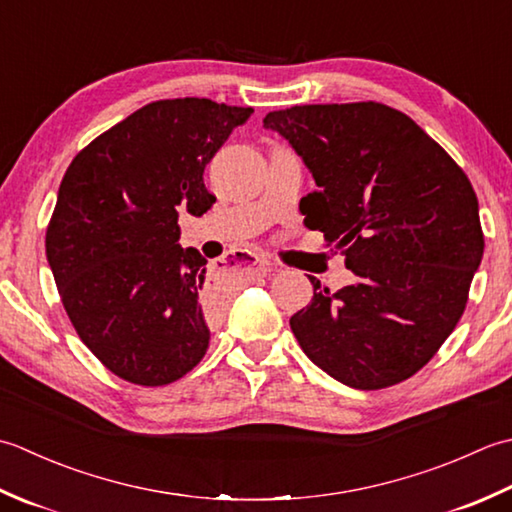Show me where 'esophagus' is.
I'll return each instance as SVG.
<instances>
[{"mask_svg": "<svg viewBox=\"0 0 512 512\" xmlns=\"http://www.w3.org/2000/svg\"><path fill=\"white\" fill-rule=\"evenodd\" d=\"M236 269L241 271H249V274H258V276H267L271 271L269 260L263 256H256V254H249V252H234L229 256Z\"/></svg>", "mask_w": 512, "mask_h": 512, "instance_id": "1", "label": "esophagus"}]
</instances>
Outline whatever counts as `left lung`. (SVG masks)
Masks as SVG:
<instances>
[{
	"label": "left lung",
	"mask_w": 512,
	"mask_h": 512,
	"mask_svg": "<svg viewBox=\"0 0 512 512\" xmlns=\"http://www.w3.org/2000/svg\"><path fill=\"white\" fill-rule=\"evenodd\" d=\"M314 176L305 225L344 256L353 285L314 298L289 325L307 358L347 387L398 384L462 318L484 256L479 205L460 165L400 110L375 101L269 112Z\"/></svg>",
	"instance_id": "8db88e82"
}]
</instances>
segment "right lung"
<instances>
[{"instance_id":"obj_1","label":"right lung","mask_w":512,"mask_h":512,"mask_svg":"<svg viewBox=\"0 0 512 512\" xmlns=\"http://www.w3.org/2000/svg\"><path fill=\"white\" fill-rule=\"evenodd\" d=\"M212 99H165L83 148L61 179L46 256L83 344L141 387L183 378L221 316L207 260L181 247L179 216H203L205 165L252 117Z\"/></svg>"}]
</instances>
